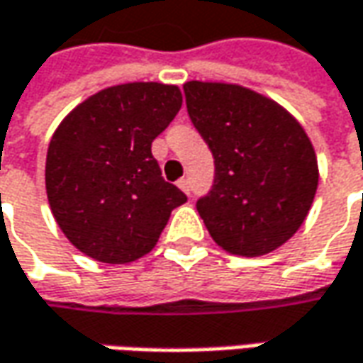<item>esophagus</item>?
Here are the masks:
<instances>
[{"label": "esophagus", "mask_w": 363, "mask_h": 363, "mask_svg": "<svg viewBox=\"0 0 363 363\" xmlns=\"http://www.w3.org/2000/svg\"><path fill=\"white\" fill-rule=\"evenodd\" d=\"M177 184H179V189H181V191H184L186 194L191 193V184H189V179H181V181L177 182Z\"/></svg>", "instance_id": "obj_1"}]
</instances>
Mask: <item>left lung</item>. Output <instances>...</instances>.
I'll return each mask as SVG.
<instances>
[{
  "instance_id": "left-lung-1",
  "label": "left lung",
  "mask_w": 363,
  "mask_h": 363,
  "mask_svg": "<svg viewBox=\"0 0 363 363\" xmlns=\"http://www.w3.org/2000/svg\"><path fill=\"white\" fill-rule=\"evenodd\" d=\"M186 112L215 158L211 191L196 201L213 241L233 255L275 251L306 220L318 158L299 122L235 84L186 82Z\"/></svg>"
}]
</instances>
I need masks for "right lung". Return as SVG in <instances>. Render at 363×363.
Listing matches in <instances>:
<instances>
[{"label": "right lung", "instance_id": "right-lung-1", "mask_svg": "<svg viewBox=\"0 0 363 363\" xmlns=\"http://www.w3.org/2000/svg\"><path fill=\"white\" fill-rule=\"evenodd\" d=\"M181 106L177 86L132 82L90 96L57 126L45 191L60 229L82 253L122 265L152 251L172 208L186 201L150 150Z\"/></svg>", "mask_w": 363, "mask_h": 363}]
</instances>
